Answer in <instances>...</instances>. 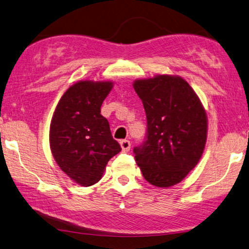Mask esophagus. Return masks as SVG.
Returning a JSON list of instances; mask_svg holds the SVG:
<instances>
[{
  "instance_id": "34e87169",
  "label": "esophagus",
  "mask_w": 249,
  "mask_h": 249,
  "mask_svg": "<svg viewBox=\"0 0 249 249\" xmlns=\"http://www.w3.org/2000/svg\"><path fill=\"white\" fill-rule=\"evenodd\" d=\"M120 145L122 148V151L127 152L130 150V148H131V143H130L129 140H121L120 141Z\"/></svg>"
}]
</instances>
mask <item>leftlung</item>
I'll use <instances>...</instances> for the list:
<instances>
[{"instance_id": "8db88e82", "label": "left lung", "mask_w": 249, "mask_h": 249, "mask_svg": "<svg viewBox=\"0 0 249 249\" xmlns=\"http://www.w3.org/2000/svg\"><path fill=\"white\" fill-rule=\"evenodd\" d=\"M133 88L143 104L146 137L133 152L150 184L169 187L195 168L207 138V116L193 88L180 76L137 79Z\"/></svg>"}]
</instances>
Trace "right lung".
<instances>
[{"mask_svg": "<svg viewBox=\"0 0 249 249\" xmlns=\"http://www.w3.org/2000/svg\"><path fill=\"white\" fill-rule=\"evenodd\" d=\"M112 81L80 80L58 101L50 128L52 154L72 181L90 186L100 180L108 161L121 151L100 108Z\"/></svg>", "mask_w": 249, "mask_h": 249, "instance_id": "obj_1", "label": "right lung"}]
</instances>
